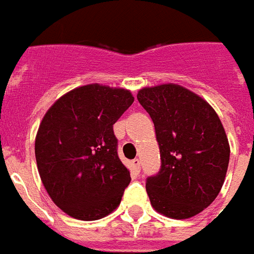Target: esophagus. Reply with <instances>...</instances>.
<instances>
[{"mask_svg":"<svg viewBox=\"0 0 254 254\" xmlns=\"http://www.w3.org/2000/svg\"><path fill=\"white\" fill-rule=\"evenodd\" d=\"M132 168L136 170V172H140V159H139V158H134V159H133V161H132Z\"/></svg>","mask_w":254,"mask_h":254,"instance_id":"34e87169","label":"esophagus"}]
</instances>
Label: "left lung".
Returning <instances> with one entry per match:
<instances>
[{"mask_svg": "<svg viewBox=\"0 0 254 254\" xmlns=\"http://www.w3.org/2000/svg\"><path fill=\"white\" fill-rule=\"evenodd\" d=\"M137 100L150 114L161 152V170L145 183L151 206L170 219H190L219 195L230 162V144L219 115L192 90L177 84L145 86Z\"/></svg>", "mask_w": 254, "mask_h": 254, "instance_id": "left-lung-1", "label": "left lung"}]
</instances>
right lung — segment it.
Instances as JSON below:
<instances>
[{
  "label": "right lung",
  "instance_id": "add662e5",
  "mask_svg": "<svg viewBox=\"0 0 254 254\" xmlns=\"http://www.w3.org/2000/svg\"><path fill=\"white\" fill-rule=\"evenodd\" d=\"M134 102L132 92L89 84L60 96L35 136L41 182L65 214L93 221L120 206L130 172L117 154L113 125Z\"/></svg>",
  "mask_w": 254,
  "mask_h": 254
}]
</instances>
